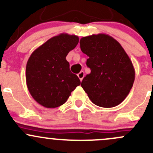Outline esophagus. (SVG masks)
<instances>
[{
    "label": "esophagus",
    "mask_w": 153,
    "mask_h": 153,
    "mask_svg": "<svg viewBox=\"0 0 153 153\" xmlns=\"http://www.w3.org/2000/svg\"><path fill=\"white\" fill-rule=\"evenodd\" d=\"M84 75H85V74H84V72H83V71H81V72H80L78 74V77L79 78L80 81H82L83 78H84Z\"/></svg>",
    "instance_id": "obj_1"
}]
</instances>
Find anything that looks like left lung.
<instances>
[{
  "mask_svg": "<svg viewBox=\"0 0 153 153\" xmlns=\"http://www.w3.org/2000/svg\"><path fill=\"white\" fill-rule=\"evenodd\" d=\"M80 47L89 57L86 66L91 72L81 82L89 98L101 107L118 106L135 81V69L124 48L112 37L102 33L83 37Z\"/></svg>",
  "mask_w": 153,
  "mask_h": 153,
  "instance_id": "left-lung-1",
  "label": "left lung"
}]
</instances>
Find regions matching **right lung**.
Here are the masks:
<instances>
[{"label": "right lung", "instance_id": "1", "mask_svg": "<svg viewBox=\"0 0 153 153\" xmlns=\"http://www.w3.org/2000/svg\"><path fill=\"white\" fill-rule=\"evenodd\" d=\"M78 41L76 35L61 33L37 48L29 57L26 68L27 87L35 101L44 107L64 104L81 84L66 59Z\"/></svg>", "mask_w": 153, "mask_h": 153}]
</instances>
